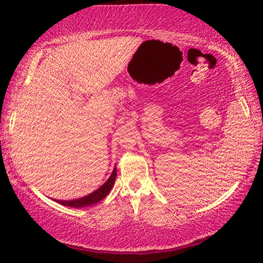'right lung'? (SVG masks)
I'll return each instance as SVG.
<instances>
[{"mask_svg": "<svg viewBox=\"0 0 263 263\" xmlns=\"http://www.w3.org/2000/svg\"><path fill=\"white\" fill-rule=\"evenodd\" d=\"M116 176H117V171H116V166H115L112 174H111L109 178H107V181L104 183L102 186H99L98 189L95 190V192L88 194V195L80 197V199L69 200V201H66V200L61 201V200H55V199L53 200H55L57 203L64 204V206H68V207L81 208V207H86V206H92V204L102 201L104 197H105L107 194L110 193V190L112 189V186H114L115 181H116Z\"/></svg>", "mask_w": 263, "mask_h": 263, "instance_id": "right-lung-1", "label": "right lung"}]
</instances>
